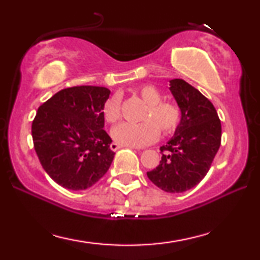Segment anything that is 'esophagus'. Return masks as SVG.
<instances>
[{
  "label": "esophagus",
  "instance_id": "esophagus-1",
  "mask_svg": "<svg viewBox=\"0 0 260 260\" xmlns=\"http://www.w3.org/2000/svg\"><path fill=\"white\" fill-rule=\"evenodd\" d=\"M123 147H124V145H120V144H118V143H115V142H113V143L110 144V149H111V150H113V151L118 150V149L123 148Z\"/></svg>",
  "mask_w": 260,
  "mask_h": 260
}]
</instances>
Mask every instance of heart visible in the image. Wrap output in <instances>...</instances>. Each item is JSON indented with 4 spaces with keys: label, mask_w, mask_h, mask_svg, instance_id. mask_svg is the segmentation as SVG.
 Here are the masks:
<instances>
[{
    "label": "heart",
    "mask_w": 260,
    "mask_h": 260,
    "mask_svg": "<svg viewBox=\"0 0 260 260\" xmlns=\"http://www.w3.org/2000/svg\"><path fill=\"white\" fill-rule=\"evenodd\" d=\"M137 94L147 106L141 116L143 122L138 124L122 123L111 131L112 138L120 145L145 147L157 140L159 131L170 135L179 127L182 112L174 102L162 101V93L154 85L147 84L137 88ZM103 117L106 123H116L120 118V98L112 95L104 103Z\"/></svg>",
    "instance_id": "obj_1"
}]
</instances>
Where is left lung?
<instances>
[{
  "label": "left lung",
  "mask_w": 260,
  "mask_h": 260,
  "mask_svg": "<svg viewBox=\"0 0 260 260\" xmlns=\"http://www.w3.org/2000/svg\"><path fill=\"white\" fill-rule=\"evenodd\" d=\"M170 91L182 112L174 136L159 150V165L149 180L167 193H183L200 183L221 143V123L211 102L182 79L170 80Z\"/></svg>",
  "instance_id": "obj_1"
}]
</instances>
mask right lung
<instances>
[{
    "label": "right lung",
    "mask_w": 260,
    "mask_h": 260,
    "mask_svg": "<svg viewBox=\"0 0 260 260\" xmlns=\"http://www.w3.org/2000/svg\"><path fill=\"white\" fill-rule=\"evenodd\" d=\"M109 88L73 86L56 92L38 109L31 124L34 149L53 181L72 190L87 189L111 166V137L103 106Z\"/></svg>",
    "instance_id": "obj_1"
}]
</instances>
